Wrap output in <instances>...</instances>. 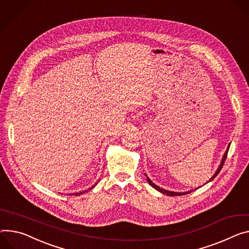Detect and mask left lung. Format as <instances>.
Returning <instances> with one entry per match:
<instances>
[{
    "label": "left lung",
    "instance_id": "1",
    "mask_svg": "<svg viewBox=\"0 0 249 249\" xmlns=\"http://www.w3.org/2000/svg\"><path fill=\"white\" fill-rule=\"evenodd\" d=\"M230 146H231V143L229 144V146H228V149H227V151L224 152V154H223V157H222V159H221V162H220V164H219V166H218V168H217V170L215 171V173H214V175L210 178V180H208L207 183H209V182H212V180L218 175V173L220 172V170H221V168H222V166H223V164H224V161H225V159H227V156H228V152H229V149H230ZM146 175V174H145ZM146 177H147V180H148V183L150 184V186L151 187H153L155 190H157V191H159L160 193H162V194H165V195H167V196H183V195H187V194H189V193H192V192H194V190H191V191H188V192H183V193H178V192H171V191H168V190H165V189H162V188H160V187H158L156 184H154L152 180L149 178V177L146 175ZM206 183V184H207ZM200 188V187H199ZM198 188H196V189H195V190H197Z\"/></svg>",
    "mask_w": 249,
    "mask_h": 249
}]
</instances>
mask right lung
<instances>
[{
	"label": "right lung",
	"instance_id": "obj_1",
	"mask_svg": "<svg viewBox=\"0 0 249 249\" xmlns=\"http://www.w3.org/2000/svg\"><path fill=\"white\" fill-rule=\"evenodd\" d=\"M96 185H97V183H96L95 185H93L92 187H90V188H89L88 190L82 191V192H80V193H74V194H70V195H71V196H72V195H73V196H80V195H82V194H84V193H86V192H88V191H90V190H92V189H93V188H94V187H95Z\"/></svg>",
	"mask_w": 249,
	"mask_h": 249
}]
</instances>
